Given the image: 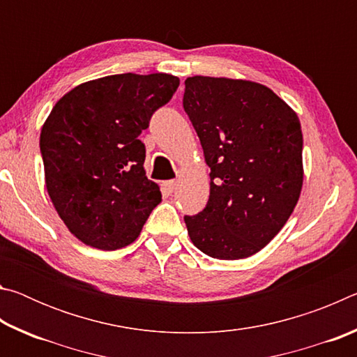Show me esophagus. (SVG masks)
<instances>
[{"mask_svg": "<svg viewBox=\"0 0 357 357\" xmlns=\"http://www.w3.org/2000/svg\"><path fill=\"white\" fill-rule=\"evenodd\" d=\"M176 185H178V181H174V179L165 181V183H162V187H164V190L168 192V193L174 192V189H176Z\"/></svg>", "mask_w": 357, "mask_h": 357, "instance_id": "34e87169", "label": "esophagus"}]
</instances>
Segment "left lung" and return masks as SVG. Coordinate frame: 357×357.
<instances>
[{
    "label": "left lung",
    "instance_id": "obj_1",
    "mask_svg": "<svg viewBox=\"0 0 357 357\" xmlns=\"http://www.w3.org/2000/svg\"><path fill=\"white\" fill-rule=\"evenodd\" d=\"M184 83V112L211 168L206 208L184 215L187 231L209 257L247 258L269 244L299 200V118L264 84L203 75Z\"/></svg>",
    "mask_w": 357,
    "mask_h": 357
}]
</instances>
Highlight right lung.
Here are the masks:
<instances>
[{"instance_id":"1","label":"right lung","mask_w":357,"mask_h":357,"mask_svg":"<svg viewBox=\"0 0 357 357\" xmlns=\"http://www.w3.org/2000/svg\"><path fill=\"white\" fill-rule=\"evenodd\" d=\"M178 86L168 74L108 75L78 84L53 107L39 142L45 184L82 243L129 245L160 203L159 185L144 173L140 134Z\"/></svg>"}]
</instances>
